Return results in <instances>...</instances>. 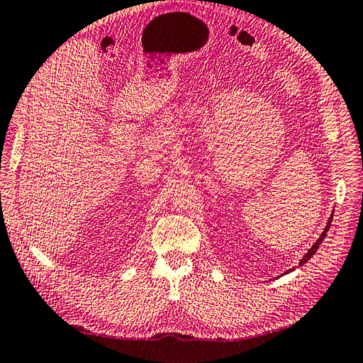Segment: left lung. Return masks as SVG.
<instances>
[{
    "mask_svg": "<svg viewBox=\"0 0 363 363\" xmlns=\"http://www.w3.org/2000/svg\"><path fill=\"white\" fill-rule=\"evenodd\" d=\"M332 217H333V214L330 216V218H329V222H328V225H325V228H324V233L321 234V238H319L318 240H316V242H315V245H311V248H310V250L307 252V253H305V257L301 259V266L302 264H305V262H307L311 257H313V255L316 253V250H318V248H319V244H321L323 242V240H324V238H325V234H328V231H329V228H330V223H332ZM291 271H293V269H289V272ZM285 274H288V272H285Z\"/></svg>",
    "mask_w": 363,
    "mask_h": 363,
    "instance_id": "1",
    "label": "left lung"
}]
</instances>
